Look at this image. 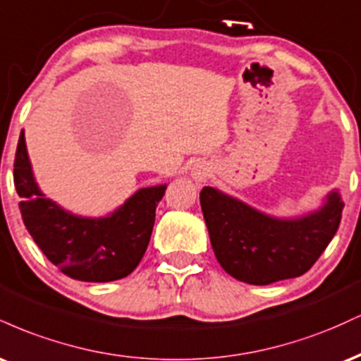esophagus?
Here are the masks:
<instances>
[{"instance_id":"1","label":"esophagus","mask_w":361,"mask_h":361,"mask_svg":"<svg viewBox=\"0 0 361 361\" xmlns=\"http://www.w3.org/2000/svg\"><path fill=\"white\" fill-rule=\"evenodd\" d=\"M209 171V164L205 161H195L192 166H190V175H192L195 181H204Z\"/></svg>"}]
</instances>
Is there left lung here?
I'll return each mask as SVG.
<instances>
[{
	"instance_id": "left-lung-1",
	"label": "left lung",
	"mask_w": 361,
	"mask_h": 361,
	"mask_svg": "<svg viewBox=\"0 0 361 361\" xmlns=\"http://www.w3.org/2000/svg\"><path fill=\"white\" fill-rule=\"evenodd\" d=\"M200 205L224 270L244 283L270 285L310 270L336 234L345 202L333 190L317 210L280 219L204 186Z\"/></svg>"
}]
</instances>
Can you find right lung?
Masks as SVG:
<instances>
[{
	"instance_id": "obj_1",
	"label": "right lung",
	"mask_w": 361,
	"mask_h": 361,
	"mask_svg": "<svg viewBox=\"0 0 361 361\" xmlns=\"http://www.w3.org/2000/svg\"><path fill=\"white\" fill-rule=\"evenodd\" d=\"M15 188L27 231L64 275L81 281H115L142 259L154 227L156 207L166 185L140 188L103 217H82L62 209L37 185L22 130L13 164Z\"/></svg>"
}]
</instances>
